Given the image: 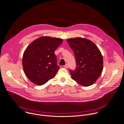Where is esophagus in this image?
Returning a JSON list of instances; mask_svg holds the SVG:
<instances>
[{
    "mask_svg": "<svg viewBox=\"0 0 124 124\" xmlns=\"http://www.w3.org/2000/svg\"><path fill=\"white\" fill-rule=\"evenodd\" d=\"M64 68H65V69H67V68H69V66H68V64H66V65L64 66Z\"/></svg>",
    "mask_w": 124,
    "mask_h": 124,
    "instance_id": "esophagus-1",
    "label": "esophagus"
}]
</instances>
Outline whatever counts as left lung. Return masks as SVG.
Masks as SVG:
<instances>
[{
  "label": "left lung",
  "mask_w": 124,
  "mask_h": 124,
  "mask_svg": "<svg viewBox=\"0 0 124 124\" xmlns=\"http://www.w3.org/2000/svg\"><path fill=\"white\" fill-rule=\"evenodd\" d=\"M67 41L74 53L77 65L75 70H70L72 79L84 87L93 85L103 70L101 51L93 42L86 38L76 37Z\"/></svg>",
  "instance_id": "left-lung-1"
}]
</instances>
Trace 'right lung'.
<instances>
[{
	"mask_svg": "<svg viewBox=\"0 0 124 124\" xmlns=\"http://www.w3.org/2000/svg\"><path fill=\"white\" fill-rule=\"evenodd\" d=\"M62 42L60 38L42 36L27 46L23 56V66L31 82L40 86L54 77L60 67L54 52Z\"/></svg>",
	"mask_w": 124,
	"mask_h": 124,
	"instance_id": "add662e5",
	"label": "right lung"
}]
</instances>
